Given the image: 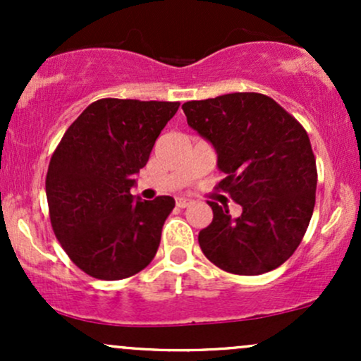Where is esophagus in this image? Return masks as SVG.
<instances>
[{
	"instance_id": "34e87169",
	"label": "esophagus",
	"mask_w": 361,
	"mask_h": 361,
	"mask_svg": "<svg viewBox=\"0 0 361 361\" xmlns=\"http://www.w3.org/2000/svg\"><path fill=\"white\" fill-rule=\"evenodd\" d=\"M193 200L188 197H176V207H180V209H185V207L192 205Z\"/></svg>"
}]
</instances>
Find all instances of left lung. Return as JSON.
I'll list each match as a JSON object with an SVG mask.
<instances>
[{
  "mask_svg": "<svg viewBox=\"0 0 361 361\" xmlns=\"http://www.w3.org/2000/svg\"><path fill=\"white\" fill-rule=\"evenodd\" d=\"M188 126L217 154L219 188L243 207L239 217L215 202L198 234L204 255L235 275H261L297 250L316 204V157L307 132L275 100L229 93L181 106Z\"/></svg>",
  "mask_w": 361,
  "mask_h": 361,
  "instance_id": "left-lung-1",
  "label": "left lung"
}]
</instances>
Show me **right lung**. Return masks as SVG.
I'll return each instance as SVG.
<instances>
[{
    "mask_svg": "<svg viewBox=\"0 0 361 361\" xmlns=\"http://www.w3.org/2000/svg\"><path fill=\"white\" fill-rule=\"evenodd\" d=\"M178 106L103 98L74 120L52 154L45 193L54 234L93 279H127L154 258L175 198L142 200L130 190Z\"/></svg>",
    "mask_w": 361,
    "mask_h": 361,
    "instance_id": "add662e5",
    "label": "right lung"
}]
</instances>
